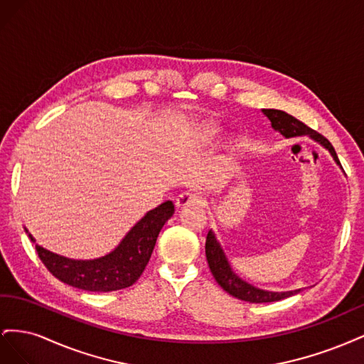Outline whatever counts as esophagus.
I'll list each match as a JSON object with an SVG mask.
<instances>
[{
  "label": "esophagus",
  "mask_w": 364,
  "mask_h": 364,
  "mask_svg": "<svg viewBox=\"0 0 364 364\" xmlns=\"http://www.w3.org/2000/svg\"><path fill=\"white\" fill-rule=\"evenodd\" d=\"M200 203H202V196L193 190L183 191L178 197H176V206L178 208H185L190 205H200Z\"/></svg>",
  "instance_id": "34e87169"
}]
</instances>
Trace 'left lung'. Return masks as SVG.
Instances as JSON below:
<instances>
[{
    "mask_svg": "<svg viewBox=\"0 0 364 364\" xmlns=\"http://www.w3.org/2000/svg\"><path fill=\"white\" fill-rule=\"evenodd\" d=\"M262 112L272 121V127L274 130H278L281 135H284L285 138L302 136V135L311 136L317 142H321L325 149H328L329 153L333 155L334 161L340 165L337 153H336L334 147L331 146V142H329L323 135L318 134V132L313 130L311 127H308L306 124L302 123V121L294 118L293 115L284 112V111H278V109H262ZM205 252H206V259L209 264V269H211L214 278L218 282L220 287H222L225 291H228L230 296L237 297V299L252 302V304L274 302V301L285 299V297L293 296V294L301 291V290L282 291V293L266 291V290H259L257 287H253V285L245 282L243 279H240L232 272V269H230L225 253H223L222 247H220L218 241L215 240L211 230H209L206 235Z\"/></svg>",
    "mask_w": 364,
    "mask_h": 364,
    "instance_id": "1",
    "label": "left lung"
}]
</instances>
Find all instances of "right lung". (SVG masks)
Returning <instances> with one entry per match:
<instances>
[{"instance_id": "add662e5", "label": "right lung", "mask_w": 364, "mask_h": 364, "mask_svg": "<svg viewBox=\"0 0 364 364\" xmlns=\"http://www.w3.org/2000/svg\"><path fill=\"white\" fill-rule=\"evenodd\" d=\"M173 213L174 205L170 200L151 209L129 230L115 250L102 258L70 259L36 245L38 257L54 278L71 287L98 293L126 289L144 272L161 229ZM28 237L35 243L31 234Z\"/></svg>"}]
</instances>
